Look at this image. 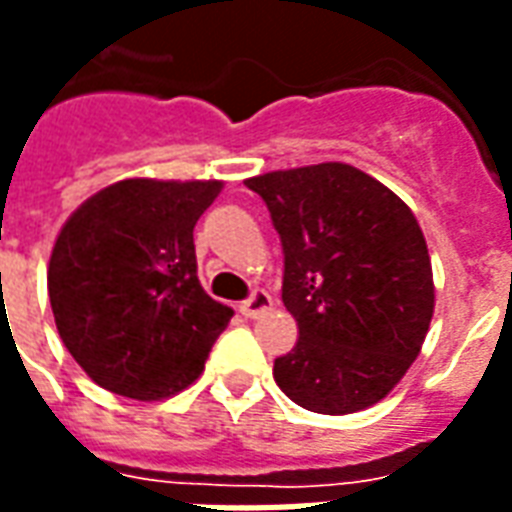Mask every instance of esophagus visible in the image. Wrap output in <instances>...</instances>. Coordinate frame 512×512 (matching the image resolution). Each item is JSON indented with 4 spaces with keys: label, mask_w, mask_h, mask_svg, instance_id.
<instances>
[{
    "label": "esophagus",
    "mask_w": 512,
    "mask_h": 512,
    "mask_svg": "<svg viewBox=\"0 0 512 512\" xmlns=\"http://www.w3.org/2000/svg\"><path fill=\"white\" fill-rule=\"evenodd\" d=\"M271 306H274V301H271V295H268L266 290H255V293L249 295L244 304H241V314H244V317H252V320H255V317H263V314H266L268 309H271Z\"/></svg>",
    "instance_id": "34e87169"
}]
</instances>
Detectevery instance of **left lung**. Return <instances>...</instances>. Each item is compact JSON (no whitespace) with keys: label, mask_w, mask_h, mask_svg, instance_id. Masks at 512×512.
Segmentation results:
<instances>
[{"label":"left lung","mask_w":512,"mask_h":512,"mask_svg":"<svg viewBox=\"0 0 512 512\" xmlns=\"http://www.w3.org/2000/svg\"><path fill=\"white\" fill-rule=\"evenodd\" d=\"M271 211L282 301L298 342L274 380L304 410L347 415L393 391L434 314L426 238L407 203L369 173L323 162L246 179Z\"/></svg>","instance_id":"obj_1"}]
</instances>
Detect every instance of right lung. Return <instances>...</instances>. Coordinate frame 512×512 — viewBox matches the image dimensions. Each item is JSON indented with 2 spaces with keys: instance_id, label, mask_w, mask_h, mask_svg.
<instances>
[{
  "instance_id": "1",
  "label": "right lung",
  "mask_w": 512,
  "mask_h": 512,
  "mask_svg": "<svg viewBox=\"0 0 512 512\" xmlns=\"http://www.w3.org/2000/svg\"><path fill=\"white\" fill-rule=\"evenodd\" d=\"M222 181L124 179L67 219L48 263L64 347L100 388L157 401L198 380L233 309L200 287L195 225Z\"/></svg>"
}]
</instances>
